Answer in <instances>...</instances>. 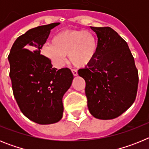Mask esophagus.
Masks as SVG:
<instances>
[{
	"mask_svg": "<svg viewBox=\"0 0 149 149\" xmlns=\"http://www.w3.org/2000/svg\"><path fill=\"white\" fill-rule=\"evenodd\" d=\"M72 72L74 76H77L78 74H77V71L76 69H72Z\"/></svg>",
	"mask_w": 149,
	"mask_h": 149,
	"instance_id": "34e87169",
	"label": "esophagus"
}]
</instances>
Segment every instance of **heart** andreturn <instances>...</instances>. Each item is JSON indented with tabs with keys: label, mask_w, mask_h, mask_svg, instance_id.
Wrapping results in <instances>:
<instances>
[{
	"label": "heart",
	"mask_w": 149,
	"mask_h": 149,
	"mask_svg": "<svg viewBox=\"0 0 149 149\" xmlns=\"http://www.w3.org/2000/svg\"><path fill=\"white\" fill-rule=\"evenodd\" d=\"M41 52L56 66H61L68 55L74 66L83 68L94 61L98 52V42L89 31L63 30L54 36L52 44L44 45Z\"/></svg>",
	"instance_id": "b5f03b06"
}]
</instances>
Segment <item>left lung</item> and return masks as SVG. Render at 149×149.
I'll return each instance as SVG.
<instances>
[{
  "label": "left lung",
  "instance_id": "1",
  "mask_svg": "<svg viewBox=\"0 0 149 149\" xmlns=\"http://www.w3.org/2000/svg\"><path fill=\"white\" fill-rule=\"evenodd\" d=\"M98 37L93 63L78 70L86 81L90 113L96 119H115L133 104L137 93V68L127 42L111 27H90Z\"/></svg>",
  "mask_w": 149,
  "mask_h": 149
}]
</instances>
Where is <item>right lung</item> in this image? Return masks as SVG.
I'll list each match as a JSON object with an SVG mask.
<instances>
[{
    "label": "right lung",
    "instance_id": "obj_1",
    "mask_svg": "<svg viewBox=\"0 0 149 149\" xmlns=\"http://www.w3.org/2000/svg\"><path fill=\"white\" fill-rule=\"evenodd\" d=\"M60 23L39 26L17 38L8 56L13 95L22 113L39 125L59 122L63 117V97L72 85L69 68H52L40 54L51 30Z\"/></svg>",
    "mask_w": 149,
    "mask_h": 149
}]
</instances>
